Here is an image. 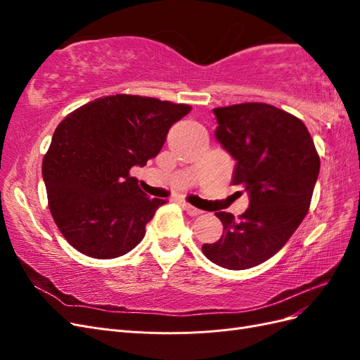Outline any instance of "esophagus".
<instances>
[{
	"instance_id": "1",
	"label": "esophagus",
	"mask_w": 360,
	"mask_h": 360,
	"mask_svg": "<svg viewBox=\"0 0 360 360\" xmlns=\"http://www.w3.org/2000/svg\"><path fill=\"white\" fill-rule=\"evenodd\" d=\"M181 207H183V210L186 212L189 216H198V214L202 213L200 209H197V207H193V205H191L188 202H183Z\"/></svg>"
}]
</instances>
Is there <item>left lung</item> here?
Wrapping results in <instances>:
<instances>
[{
  "label": "left lung",
  "mask_w": 360,
  "mask_h": 360,
  "mask_svg": "<svg viewBox=\"0 0 360 360\" xmlns=\"http://www.w3.org/2000/svg\"><path fill=\"white\" fill-rule=\"evenodd\" d=\"M216 138L236 159L233 184L249 193L238 216L217 212L224 233L204 243L212 263L243 270L274 257L307 216L320 156L302 120L267 103L248 102L213 110Z\"/></svg>",
  "instance_id": "1"
}]
</instances>
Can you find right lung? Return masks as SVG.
<instances>
[{
	"mask_svg": "<svg viewBox=\"0 0 360 360\" xmlns=\"http://www.w3.org/2000/svg\"><path fill=\"white\" fill-rule=\"evenodd\" d=\"M192 106L115 94L82 105L57 126L41 163L48 205L63 237L81 254H127L165 200L130 176L159 155L169 127Z\"/></svg>",
	"mask_w": 360,
	"mask_h": 360,
	"instance_id": "obj_1",
	"label": "right lung"
}]
</instances>
